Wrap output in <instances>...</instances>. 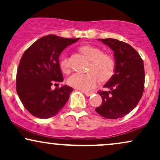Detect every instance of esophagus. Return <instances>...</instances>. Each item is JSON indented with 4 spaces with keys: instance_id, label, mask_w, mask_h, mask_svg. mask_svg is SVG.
I'll list each match as a JSON object with an SVG mask.
<instances>
[{
    "instance_id": "obj_1",
    "label": "esophagus",
    "mask_w": 160,
    "mask_h": 160,
    "mask_svg": "<svg viewBox=\"0 0 160 160\" xmlns=\"http://www.w3.org/2000/svg\"><path fill=\"white\" fill-rule=\"evenodd\" d=\"M82 92L85 94L86 96H90V95H92L93 94V92H88V91H82Z\"/></svg>"
}]
</instances>
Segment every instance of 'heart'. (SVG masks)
I'll list each match as a JSON object with an SVG mask.
<instances>
[{
  "instance_id": "b5f03b06",
  "label": "heart",
  "mask_w": 160,
  "mask_h": 160,
  "mask_svg": "<svg viewBox=\"0 0 160 160\" xmlns=\"http://www.w3.org/2000/svg\"><path fill=\"white\" fill-rule=\"evenodd\" d=\"M80 52L88 59L91 60L86 74L76 73L71 75L68 80V83L72 87L83 91L94 88L100 81H108L112 78L115 71L116 63L111 56L103 53L98 47L91 45L82 46ZM60 68L64 73L68 74L71 71L68 57L62 56L59 62Z\"/></svg>"
}]
</instances>
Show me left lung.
Instances as JSON below:
<instances>
[{
  "label": "left lung",
  "instance_id": "8db88e82",
  "mask_svg": "<svg viewBox=\"0 0 160 160\" xmlns=\"http://www.w3.org/2000/svg\"><path fill=\"white\" fill-rule=\"evenodd\" d=\"M114 52L115 73L98 91L102 103L95 108L99 115L107 119H118L130 113L137 106L144 89V62L132 46L117 39H98Z\"/></svg>",
  "mask_w": 160,
  "mask_h": 160
}]
</instances>
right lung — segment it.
<instances>
[{"mask_svg": "<svg viewBox=\"0 0 160 160\" xmlns=\"http://www.w3.org/2000/svg\"><path fill=\"white\" fill-rule=\"evenodd\" d=\"M78 40L49 34L37 40L23 53L16 73V92L31 114L49 118L68 102L73 88L65 85L52 90L51 86L64 80L58 61L62 52Z\"/></svg>", "mask_w": 160, "mask_h": 160, "instance_id": "obj_1", "label": "right lung"}]
</instances>
